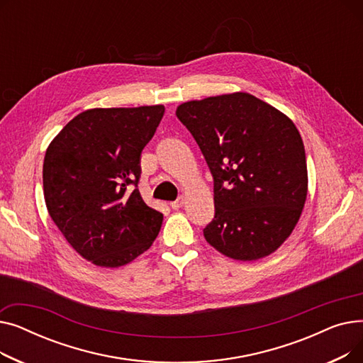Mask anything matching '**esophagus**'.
<instances>
[{"label":"esophagus","mask_w":363,"mask_h":363,"mask_svg":"<svg viewBox=\"0 0 363 363\" xmlns=\"http://www.w3.org/2000/svg\"><path fill=\"white\" fill-rule=\"evenodd\" d=\"M184 201H185V199L181 196L178 200H175V201H172V203H170V207H172V208H179V207H182V206H184Z\"/></svg>","instance_id":"1"}]
</instances>
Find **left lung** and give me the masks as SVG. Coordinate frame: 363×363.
Listing matches in <instances>:
<instances>
[{
  "label": "left lung",
  "instance_id": "obj_1",
  "mask_svg": "<svg viewBox=\"0 0 363 363\" xmlns=\"http://www.w3.org/2000/svg\"><path fill=\"white\" fill-rule=\"evenodd\" d=\"M178 119L213 177L206 241L235 260H257L290 237L308 196V166L290 118L247 92L186 101Z\"/></svg>",
  "mask_w": 363,
  "mask_h": 363
}]
</instances>
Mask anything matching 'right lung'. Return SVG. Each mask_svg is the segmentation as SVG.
<instances>
[{
    "label": "right lung",
    "mask_w": 363,
    "mask_h": 363,
    "mask_svg": "<svg viewBox=\"0 0 363 363\" xmlns=\"http://www.w3.org/2000/svg\"><path fill=\"white\" fill-rule=\"evenodd\" d=\"M163 114L162 104L89 108L47 148L48 213L73 249L101 268L137 259L160 231L163 215L144 203L137 186L141 152Z\"/></svg>",
    "instance_id": "obj_1"
}]
</instances>
